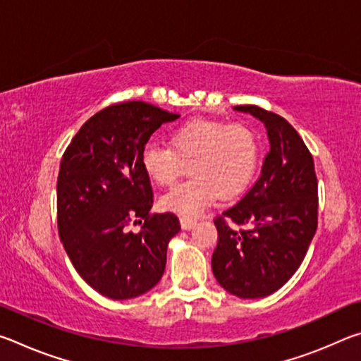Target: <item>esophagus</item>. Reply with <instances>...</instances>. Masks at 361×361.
I'll return each instance as SVG.
<instances>
[{
	"mask_svg": "<svg viewBox=\"0 0 361 361\" xmlns=\"http://www.w3.org/2000/svg\"><path fill=\"white\" fill-rule=\"evenodd\" d=\"M180 223H181V228L185 229V231H189V229H192L194 226H195V219L194 218H189V216H181L180 218Z\"/></svg>",
	"mask_w": 361,
	"mask_h": 361,
	"instance_id": "34e87169",
	"label": "esophagus"
}]
</instances>
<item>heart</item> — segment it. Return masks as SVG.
<instances>
[{
  "label": "heart",
  "instance_id": "1",
  "mask_svg": "<svg viewBox=\"0 0 361 361\" xmlns=\"http://www.w3.org/2000/svg\"><path fill=\"white\" fill-rule=\"evenodd\" d=\"M170 148L148 145L142 166L159 188H172L191 167L194 178L161 199L164 210L197 216L205 207L245 191L259 162V143L243 124L194 119L170 133Z\"/></svg>",
  "mask_w": 361,
  "mask_h": 361
}]
</instances>
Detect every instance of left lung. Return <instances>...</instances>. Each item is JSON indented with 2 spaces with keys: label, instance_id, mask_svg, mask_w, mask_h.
<instances>
[{
  "label": "left lung",
  "instance_id": "8db88e82",
  "mask_svg": "<svg viewBox=\"0 0 361 361\" xmlns=\"http://www.w3.org/2000/svg\"><path fill=\"white\" fill-rule=\"evenodd\" d=\"M234 109L266 126L271 149L252 189L215 219L212 269L231 295L255 299L282 288L301 266L317 231L319 185L312 154L288 121L255 105Z\"/></svg>",
  "mask_w": 361,
  "mask_h": 361
}]
</instances>
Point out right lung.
Returning <instances> with one entry per match:
<instances>
[{"instance_id":"1","label":"right lung","mask_w":361,"mask_h":361,"mask_svg":"<svg viewBox=\"0 0 361 361\" xmlns=\"http://www.w3.org/2000/svg\"><path fill=\"white\" fill-rule=\"evenodd\" d=\"M178 118L145 102L118 103L94 114L63 152L60 240L84 282L109 299L143 295L166 271L169 242L181 228L173 213L151 215L142 154L152 133ZM132 224L142 229L129 231Z\"/></svg>"}]
</instances>
